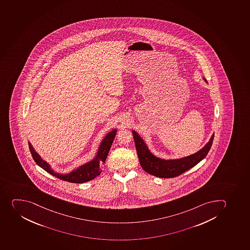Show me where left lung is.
Listing matches in <instances>:
<instances>
[{"mask_svg": "<svg viewBox=\"0 0 250 250\" xmlns=\"http://www.w3.org/2000/svg\"><path fill=\"white\" fill-rule=\"evenodd\" d=\"M204 81L207 82L206 80ZM133 135L138 159L142 169L154 176L164 179L179 176L188 169L197 165L208 154L214 139L213 134L208 143L196 154L177 160H163L157 158L149 152L143 140L135 131H133Z\"/></svg>", "mask_w": 250, "mask_h": 250, "instance_id": "1", "label": "left lung"}]
</instances>
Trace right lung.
I'll use <instances>...</instances> for the list:
<instances>
[{"label": "right lung", "mask_w": 250, "mask_h": 250, "mask_svg": "<svg viewBox=\"0 0 250 250\" xmlns=\"http://www.w3.org/2000/svg\"><path fill=\"white\" fill-rule=\"evenodd\" d=\"M116 133H117L116 130H113L106 136L105 138L101 143L100 149H99L98 154L94 160L85 164L84 166L78 168L75 171H72L66 175H63V174L61 175V174H56L53 171L48 164L46 162H44L40 158V156L35 151V149L33 148L30 142L28 145H29V149H30L31 155H32L33 159L44 170L48 172L49 174H52L53 176L64 180V181L70 182L73 184H82V183L94 179L102 172V165L105 163L106 158L108 157V152L112 146V142L114 140Z\"/></svg>", "instance_id": "1"}]
</instances>
